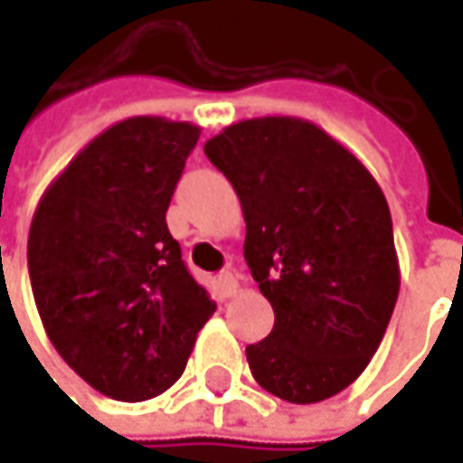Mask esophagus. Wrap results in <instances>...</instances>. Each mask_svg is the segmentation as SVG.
Instances as JSON below:
<instances>
[{
  "mask_svg": "<svg viewBox=\"0 0 463 463\" xmlns=\"http://www.w3.org/2000/svg\"><path fill=\"white\" fill-rule=\"evenodd\" d=\"M219 296L222 298H232V296L240 294V280H237V276L232 273V270H223V273H219Z\"/></svg>",
  "mask_w": 463,
  "mask_h": 463,
  "instance_id": "esophagus-1",
  "label": "esophagus"
}]
</instances>
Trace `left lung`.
<instances>
[{"instance_id": "left-lung-1", "label": "left lung", "mask_w": 463, "mask_h": 463, "mask_svg": "<svg viewBox=\"0 0 463 463\" xmlns=\"http://www.w3.org/2000/svg\"><path fill=\"white\" fill-rule=\"evenodd\" d=\"M240 195L244 260L276 311L247 345L255 382L294 404L335 397L382 343L400 296L392 213L371 172L301 118H252L208 138Z\"/></svg>"}]
</instances>
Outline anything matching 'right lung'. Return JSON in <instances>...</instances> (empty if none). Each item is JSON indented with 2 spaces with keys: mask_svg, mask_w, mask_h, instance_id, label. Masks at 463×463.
I'll return each instance as SVG.
<instances>
[{
  "mask_svg": "<svg viewBox=\"0 0 463 463\" xmlns=\"http://www.w3.org/2000/svg\"><path fill=\"white\" fill-rule=\"evenodd\" d=\"M198 136L193 123L120 120L69 162L30 223L27 270L45 335L110 400L167 392L216 311L167 229Z\"/></svg>",
  "mask_w": 463,
  "mask_h": 463,
  "instance_id": "1",
  "label": "right lung"
}]
</instances>
